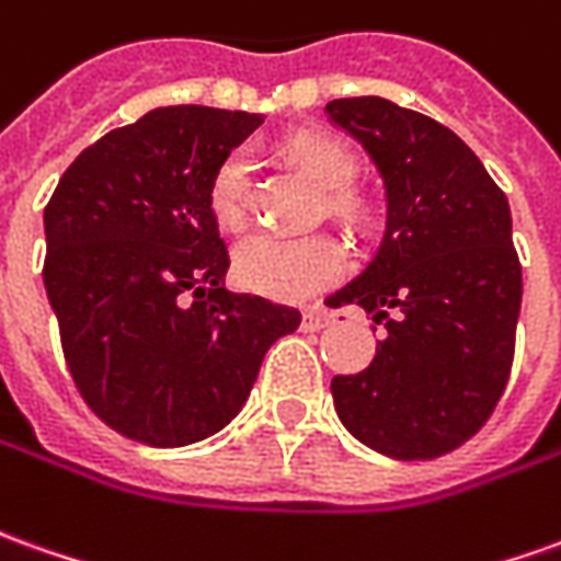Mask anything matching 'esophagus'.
<instances>
[{
	"label": "esophagus",
	"mask_w": 561,
	"mask_h": 561,
	"mask_svg": "<svg viewBox=\"0 0 561 561\" xmlns=\"http://www.w3.org/2000/svg\"><path fill=\"white\" fill-rule=\"evenodd\" d=\"M334 321V312L324 307H309L304 309V328H309V331H321V328H328Z\"/></svg>",
	"instance_id": "34e87169"
}]
</instances>
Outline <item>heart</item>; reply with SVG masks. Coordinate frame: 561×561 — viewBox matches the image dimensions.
Here are the masks:
<instances>
[{"mask_svg": "<svg viewBox=\"0 0 561 561\" xmlns=\"http://www.w3.org/2000/svg\"><path fill=\"white\" fill-rule=\"evenodd\" d=\"M285 158L309 182H316L324 191H334L328 197V206L336 215L364 218L362 199L343 191L352 185L358 163L336 139L319 133H300L285 145ZM249 172L252 163L245 151H230L215 167L209 182V209L225 230H242L249 221ZM233 267H237V279L252 291L267 294L276 300H300L343 279V273L348 270V252L343 242L328 233H316V237L254 233L240 242Z\"/></svg>", "mask_w": 561, "mask_h": 561, "instance_id": "1", "label": "heart"}]
</instances>
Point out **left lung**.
Masks as SVG:
<instances>
[{"label": "left lung", "mask_w": 561, "mask_h": 561, "mask_svg": "<svg viewBox=\"0 0 561 561\" xmlns=\"http://www.w3.org/2000/svg\"><path fill=\"white\" fill-rule=\"evenodd\" d=\"M374 160L386 233L374 261L324 304L386 321L367 370L334 376L340 422L391 458L453 453L492 416L513 364L523 267L507 197L434 117L382 96L324 105Z\"/></svg>", "instance_id": "left-lung-1"}]
</instances>
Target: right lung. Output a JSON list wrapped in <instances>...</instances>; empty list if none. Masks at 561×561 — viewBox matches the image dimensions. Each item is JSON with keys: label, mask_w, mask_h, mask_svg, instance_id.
<instances>
[{"label": "right lung", "mask_w": 561, "mask_h": 561, "mask_svg": "<svg viewBox=\"0 0 561 561\" xmlns=\"http://www.w3.org/2000/svg\"><path fill=\"white\" fill-rule=\"evenodd\" d=\"M261 115L170 105L105 133L45 209V291L81 398L117 434L187 446L249 401L261 362L300 312L225 288L209 209L215 167Z\"/></svg>", "instance_id": "1"}]
</instances>
